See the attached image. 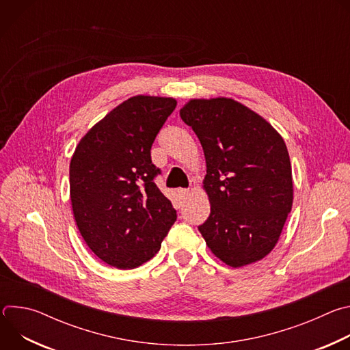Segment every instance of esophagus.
<instances>
[{
  "label": "esophagus",
  "mask_w": 350,
  "mask_h": 350,
  "mask_svg": "<svg viewBox=\"0 0 350 350\" xmlns=\"http://www.w3.org/2000/svg\"><path fill=\"white\" fill-rule=\"evenodd\" d=\"M189 189H178V196H180V199L181 201H185V199L189 196Z\"/></svg>",
  "instance_id": "34e87169"
}]
</instances>
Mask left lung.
I'll return each instance as SVG.
<instances>
[{
  "mask_svg": "<svg viewBox=\"0 0 350 350\" xmlns=\"http://www.w3.org/2000/svg\"><path fill=\"white\" fill-rule=\"evenodd\" d=\"M204 148L211 215L198 230L212 254L237 269L267 256L293 202L284 138L232 98L189 99L180 109Z\"/></svg>",
  "mask_w": 350,
  "mask_h": 350,
  "instance_id": "1",
  "label": "left lung"
}]
</instances>
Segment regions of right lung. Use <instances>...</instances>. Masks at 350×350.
<instances>
[{
	"label": "right lung",
	"instance_id": "right-lung-1",
	"mask_svg": "<svg viewBox=\"0 0 350 350\" xmlns=\"http://www.w3.org/2000/svg\"><path fill=\"white\" fill-rule=\"evenodd\" d=\"M174 98L135 95L95 123L79 141L69 166L77 228L107 265L129 270L152 259L177 219L154 178L157 134Z\"/></svg>",
	"mask_w": 350,
	"mask_h": 350
}]
</instances>
